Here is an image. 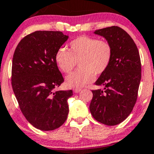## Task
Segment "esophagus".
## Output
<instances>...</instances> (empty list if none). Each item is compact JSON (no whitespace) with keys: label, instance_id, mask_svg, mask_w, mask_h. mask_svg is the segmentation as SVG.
Here are the masks:
<instances>
[{"label":"esophagus","instance_id":"obj_1","mask_svg":"<svg viewBox=\"0 0 154 154\" xmlns=\"http://www.w3.org/2000/svg\"><path fill=\"white\" fill-rule=\"evenodd\" d=\"M81 90H82V89H81V88H74V89H73V92L78 94L79 92L81 91Z\"/></svg>","mask_w":154,"mask_h":154}]
</instances>
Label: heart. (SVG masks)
I'll use <instances>...</instances> for the list:
<instances>
[{
  "label": "heart",
  "instance_id": "b5f03b06",
  "mask_svg": "<svg viewBox=\"0 0 154 154\" xmlns=\"http://www.w3.org/2000/svg\"><path fill=\"white\" fill-rule=\"evenodd\" d=\"M112 59V45L107 42L90 36H81L69 44V51L60 48L55 55L59 68L69 73L79 63L80 69L66 78L70 88H81L92 83L94 77L109 68Z\"/></svg>",
  "mask_w": 154,
  "mask_h": 154
}]
</instances>
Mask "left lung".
I'll return each instance as SVG.
<instances>
[{
  "mask_svg": "<svg viewBox=\"0 0 154 154\" xmlns=\"http://www.w3.org/2000/svg\"><path fill=\"white\" fill-rule=\"evenodd\" d=\"M94 33L104 37L112 45V59L95 82L105 88L104 91H92L90 111L97 122L116 125L130 115L136 104L141 80L140 53L133 38L120 27L105 28Z\"/></svg>",
  "mask_w": 154,
  "mask_h": 154,
  "instance_id": "1",
  "label": "left lung"
}]
</instances>
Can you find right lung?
Masks as SVG:
<instances>
[{
	"instance_id": "right-lung-1",
	"label": "right lung",
	"mask_w": 154,
	"mask_h": 154,
	"mask_svg": "<svg viewBox=\"0 0 154 154\" xmlns=\"http://www.w3.org/2000/svg\"><path fill=\"white\" fill-rule=\"evenodd\" d=\"M68 38L61 32L36 31L20 41L13 56V91L25 119L40 130H54L67 118L73 91H56L63 77L55 55Z\"/></svg>"
}]
</instances>
